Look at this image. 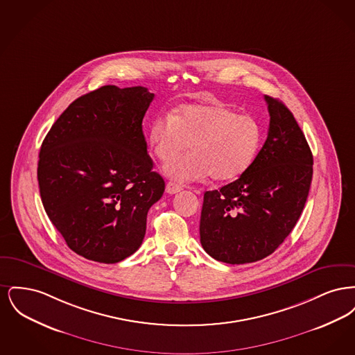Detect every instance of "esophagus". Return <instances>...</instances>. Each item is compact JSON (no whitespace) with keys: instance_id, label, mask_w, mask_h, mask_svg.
Here are the masks:
<instances>
[{"instance_id":"1","label":"esophagus","mask_w":355,"mask_h":355,"mask_svg":"<svg viewBox=\"0 0 355 355\" xmlns=\"http://www.w3.org/2000/svg\"><path fill=\"white\" fill-rule=\"evenodd\" d=\"M181 190H182V187L178 184H175V182H168L166 184V193H169V194H177Z\"/></svg>"}]
</instances>
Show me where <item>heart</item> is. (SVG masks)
I'll use <instances>...</instances> for the list:
<instances>
[{"label": "heart", "mask_w": 355, "mask_h": 355, "mask_svg": "<svg viewBox=\"0 0 355 355\" xmlns=\"http://www.w3.org/2000/svg\"><path fill=\"white\" fill-rule=\"evenodd\" d=\"M261 125L225 103H190L153 119L149 144L161 162H168L190 144L192 153L166 165L177 182L213 177L232 181L241 177L259 152Z\"/></svg>", "instance_id": "obj_1"}]
</instances>
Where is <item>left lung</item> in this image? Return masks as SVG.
I'll list each match as a JSON object with an SVG mask.
<instances>
[{"label": "left lung", "instance_id": "1", "mask_svg": "<svg viewBox=\"0 0 355 355\" xmlns=\"http://www.w3.org/2000/svg\"><path fill=\"white\" fill-rule=\"evenodd\" d=\"M270 123L252 166L203 196L200 236L214 259L242 265L275 252L300 220L313 178V154L286 106L265 96Z\"/></svg>", "mask_w": 355, "mask_h": 355}]
</instances>
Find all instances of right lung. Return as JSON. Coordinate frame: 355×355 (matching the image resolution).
Listing matches in <instances>:
<instances>
[{
  "label": "right lung",
  "mask_w": 355,
  "mask_h": 355,
  "mask_svg": "<svg viewBox=\"0 0 355 355\" xmlns=\"http://www.w3.org/2000/svg\"><path fill=\"white\" fill-rule=\"evenodd\" d=\"M146 87L106 85L81 96L53 123L38 159L44 209L74 253L117 263L135 253L164 191L142 119Z\"/></svg>",
  "instance_id": "1"
}]
</instances>
